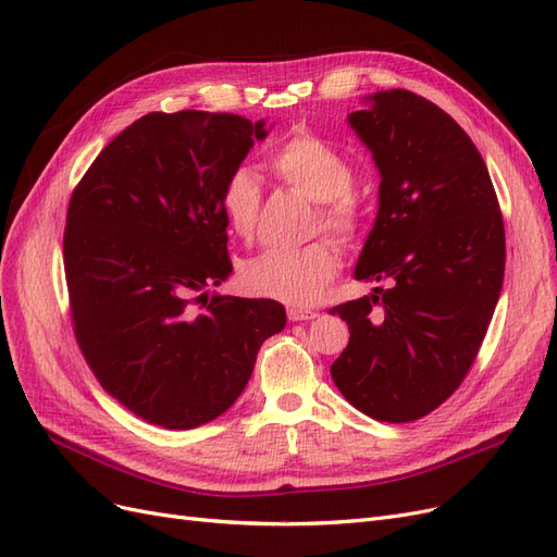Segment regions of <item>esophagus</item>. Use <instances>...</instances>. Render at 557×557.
<instances>
[{"label":"esophagus","instance_id":"esophagus-1","mask_svg":"<svg viewBox=\"0 0 557 557\" xmlns=\"http://www.w3.org/2000/svg\"><path fill=\"white\" fill-rule=\"evenodd\" d=\"M288 318L293 320V323H297V320H313V318H318V311L301 309V307H290L288 309Z\"/></svg>","mask_w":557,"mask_h":557}]
</instances>
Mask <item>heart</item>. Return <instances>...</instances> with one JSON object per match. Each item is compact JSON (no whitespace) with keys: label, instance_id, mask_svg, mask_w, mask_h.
Instances as JSON below:
<instances>
[{"label":"heart","instance_id":"heart-1","mask_svg":"<svg viewBox=\"0 0 557 557\" xmlns=\"http://www.w3.org/2000/svg\"><path fill=\"white\" fill-rule=\"evenodd\" d=\"M274 176L288 188L315 201L313 225L339 244H352L364 225V201L352 190L350 160L311 132H297L269 158ZM227 227L250 239L260 213V183L248 166L234 170L221 190ZM339 269L336 250L327 242L297 248H269L239 267V283L250 295L309 307L323 295Z\"/></svg>","mask_w":557,"mask_h":557}]
</instances>
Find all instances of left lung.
<instances>
[{
  "label": "left lung",
  "instance_id": "obj_1",
  "mask_svg": "<svg viewBox=\"0 0 557 557\" xmlns=\"http://www.w3.org/2000/svg\"><path fill=\"white\" fill-rule=\"evenodd\" d=\"M348 121L381 172L356 278L385 288L330 309L350 332L330 372L362 413L411 423L442 407L479 356L504 281V221L479 148L430 99L376 92Z\"/></svg>",
  "mask_w": 557,
  "mask_h": 557
}]
</instances>
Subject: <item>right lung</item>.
Masks as SVG:
<instances>
[{
  "label": "right lung",
  "mask_w": 557,
  "mask_h": 557,
  "mask_svg": "<svg viewBox=\"0 0 557 557\" xmlns=\"http://www.w3.org/2000/svg\"><path fill=\"white\" fill-rule=\"evenodd\" d=\"M264 137L242 115L153 111L72 193L62 250L76 344L150 425L193 430L225 413L285 325L274 299L205 293L232 272L221 190Z\"/></svg>",
  "instance_id": "obj_1"
}]
</instances>
